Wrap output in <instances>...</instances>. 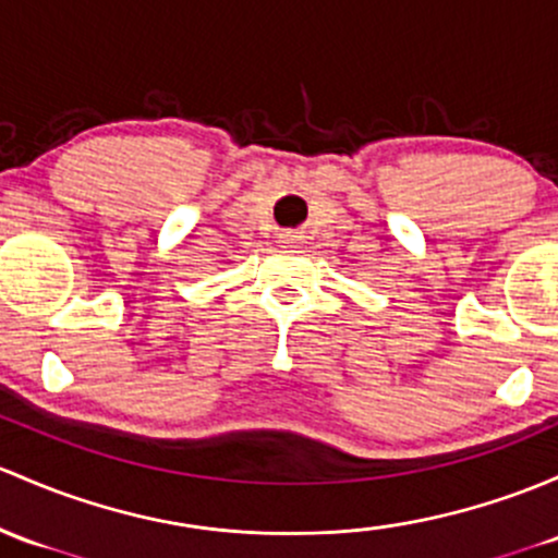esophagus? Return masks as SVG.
Instances as JSON below:
<instances>
[{
  "instance_id": "1",
  "label": "esophagus",
  "mask_w": 558,
  "mask_h": 558,
  "mask_svg": "<svg viewBox=\"0 0 558 558\" xmlns=\"http://www.w3.org/2000/svg\"><path fill=\"white\" fill-rule=\"evenodd\" d=\"M280 240H283V243H299V240H302V234H299V232H283V234H280Z\"/></svg>"
}]
</instances>
